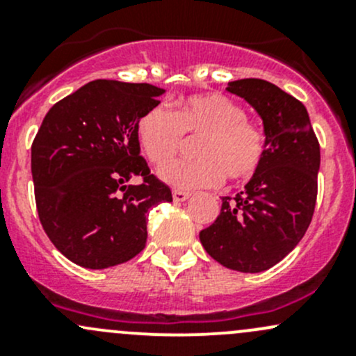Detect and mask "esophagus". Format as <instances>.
<instances>
[{
    "instance_id": "esophagus-1",
    "label": "esophagus",
    "mask_w": 356,
    "mask_h": 356,
    "mask_svg": "<svg viewBox=\"0 0 356 356\" xmlns=\"http://www.w3.org/2000/svg\"><path fill=\"white\" fill-rule=\"evenodd\" d=\"M189 196H191L189 193L181 191V189H174V191H172V198H174L175 203H182V201L189 200Z\"/></svg>"
}]
</instances>
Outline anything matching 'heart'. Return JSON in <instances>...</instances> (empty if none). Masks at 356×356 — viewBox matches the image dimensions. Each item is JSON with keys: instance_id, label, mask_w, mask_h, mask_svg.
Here are the masks:
<instances>
[{"instance_id": "heart-1", "label": "heart", "mask_w": 356, "mask_h": 356, "mask_svg": "<svg viewBox=\"0 0 356 356\" xmlns=\"http://www.w3.org/2000/svg\"><path fill=\"white\" fill-rule=\"evenodd\" d=\"M136 134L146 158L160 167L184 145L186 137H200L198 159L178 161L158 172L177 189L211 188L227 175L232 181L250 179L265 155V134L246 118L241 105L224 95H195L165 106L149 108L138 120Z\"/></svg>"}]
</instances>
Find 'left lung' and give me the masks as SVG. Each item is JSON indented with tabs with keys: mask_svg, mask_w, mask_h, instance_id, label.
Masks as SVG:
<instances>
[{
	"mask_svg": "<svg viewBox=\"0 0 356 356\" xmlns=\"http://www.w3.org/2000/svg\"><path fill=\"white\" fill-rule=\"evenodd\" d=\"M227 91L264 122L265 155L241 193L222 198L220 215L200 232L213 260L257 274L274 267L301 241L317 201L321 146L305 105L264 79H239Z\"/></svg>",
	"mask_w": 356,
	"mask_h": 356,
	"instance_id": "obj_1",
	"label": "left lung"
}]
</instances>
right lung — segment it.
Returning a JSON list of instances; mask_svg holds the SVG:
<instances>
[{"label": "right lung", "mask_w": 356, "mask_h": 356, "mask_svg": "<svg viewBox=\"0 0 356 356\" xmlns=\"http://www.w3.org/2000/svg\"><path fill=\"white\" fill-rule=\"evenodd\" d=\"M165 89L88 82L46 113L31 148L39 220L56 250L86 268L124 264L146 246L149 208L172 201L149 174L136 125ZM138 175L141 185L128 182Z\"/></svg>", "instance_id": "obj_1"}]
</instances>
